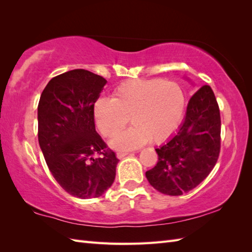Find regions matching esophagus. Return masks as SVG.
<instances>
[{
  "instance_id": "obj_1",
  "label": "esophagus",
  "mask_w": 252,
  "mask_h": 252,
  "mask_svg": "<svg viewBox=\"0 0 252 252\" xmlns=\"http://www.w3.org/2000/svg\"><path fill=\"white\" fill-rule=\"evenodd\" d=\"M127 155H129V153H127V152H118V153H117V157L119 158V159H121V158H123V157L127 156Z\"/></svg>"
}]
</instances>
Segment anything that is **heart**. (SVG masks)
Returning a JSON list of instances; mask_svg holds the SVG:
<instances>
[{"instance_id":"obj_1","label":"heart","mask_w":252,"mask_h":252,"mask_svg":"<svg viewBox=\"0 0 252 252\" xmlns=\"http://www.w3.org/2000/svg\"><path fill=\"white\" fill-rule=\"evenodd\" d=\"M185 108L183 90L174 81L137 79L121 83L112 98H98L94 118L101 134L115 137L130 121L129 130L111 141L116 149L137 148L151 140L160 143L178 129Z\"/></svg>"}]
</instances>
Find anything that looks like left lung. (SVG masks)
<instances>
[{
  "instance_id": "left-lung-1",
  "label": "left lung",
  "mask_w": 252,
  "mask_h": 252,
  "mask_svg": "<svg viewBox=\"0 0 252 252\" xmlns=\"http://www.w3.org/2000/svg\"><path fill=\"white\" fill-rule=\"evenodd\" d=\"M220 149V109L212 89L203 85L189 99L178 133L156 148L158 161L146 178L164 195H183L211 172Z\"/></svg>"
}]
</instances>
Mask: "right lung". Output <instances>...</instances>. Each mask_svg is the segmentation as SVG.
Instances as JSON below:
<instances>
[{"mask_svg": "<svg viewBox=\"0 0 252 252\" xmlns=\"http://www.w3.org/2000/svg\"><path fill=\"white\" fill-rule=\"evenodd\" d=\"M106 80L84 69L47 83L37 106L39 144L52 175L69 194L99 197L116 178V157L95 130L94 104Z\"/></svg>", "mask_w": 252, "mask_h": 252, "instance_id": "right-lung-1", "label": "right lung"}]
</instances>
